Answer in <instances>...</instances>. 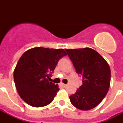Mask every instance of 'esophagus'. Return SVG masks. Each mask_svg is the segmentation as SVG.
Returning <instances> with one entry per match:
<instances>
[{
    "label": "esophagus",
    "mask_w": 123,
    "mask_h": 123,
    "mask_svg": "<svg viewBox=\"0 0 123 123\" xmlns=\"http://www.w3.org/2000/svg\"><path fill=\"white\" fill-rule=\"evenodd\" d=\"M61 86H62L63 87H67V85L64 84V83H61Z\"/></svg>",
    "instance_id": "1"
}]
</instances>
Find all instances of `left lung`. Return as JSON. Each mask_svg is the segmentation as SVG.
I'll return each instance as SVG.
<instances>
[{"label":"left lung","instance_id":"8db88e82","mask_svg":"<svg viewBox=\"0 0 123 123\" xmlns=\"http://www.w3.org/2000/svg\"><path fill=\"white\" fill-rule=\"evenodd\" d=\"M65 50L76 72L83 78L82 85L69 97L70 102L79 110H91L98 105L108 93L111 80L110 66L91 48Z\"/></svg>","mask_w":123,"mask_h":123}]
</instances>
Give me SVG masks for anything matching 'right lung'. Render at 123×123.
<instances>
[{"label":"right lung","instance_id":"1","mask_svg":"<svg viewBox=\"0 0 123 123\" xmlns=\"http://www.w3.org/2000/svg\"><path fill=\"white\" fill-rule=\"evenodd\" d=\"M66 55L63 49L40 47L22 55L13 72V79L18 94L26 103L40 108L52 102L59 88L48 80L59 59Z\"/></svg>","mask_w":123,"mask_h":123}]
</instances>
